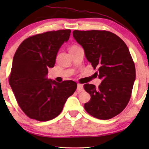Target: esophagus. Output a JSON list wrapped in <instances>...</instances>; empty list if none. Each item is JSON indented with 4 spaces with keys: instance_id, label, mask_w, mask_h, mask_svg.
<instances>
[{
    "instance_id": "obj_1",
    "label": "esophagus",
    "mask_w": 149,
    "mask_h": 149,
    "mask_svg": "<svg viewBox=\"0 0 149 149\" xmlns=\"http://www.w3.org/2000/svg\"><path fill=\"white\" fill-rule=\"evenodd\" d=\"M77 90L78 92L83 91H84V86H83V85H81V84H78V85H77Z\"/></svg>"
}]
</instances>
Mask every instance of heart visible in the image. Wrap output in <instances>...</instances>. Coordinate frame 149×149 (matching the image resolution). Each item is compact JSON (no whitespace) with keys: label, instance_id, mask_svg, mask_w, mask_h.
Segmentation results:
<instances>
[{"label":"heart","instance_id":"1","mask_svg":"<svg viewBox=\"0 0 149 149\" xmlns=\"http://www.w3.org/2000/svg\"><path fill=\"white\" fill-rule=\"evenodd\" d=\"M78 48H79V46H77V45H74V46H72L71 47V49H78Z\"/></svg>","mask_w":149,"mask_h":149}]
</instances>
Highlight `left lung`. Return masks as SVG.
Instances as JSON below:
<instances>
[{
  "label": "left lung",
  "instance_id": "8db88e82",
  "mask_svg": "<svg viewBox=\"0 0 149 149\" xmlns=\"http://www.w3.org/2000/svg\"><path fill=\"white\" fill-rule=\"evenodd\" d=\"M73 37L102 79L98 88L84 85L91 95L89 101L85 103V110L98 119L112 118L124 110L132 95L136 75L130 50L122 39L110 31L75 30Z\"/></svg>",
  "mask_w": 149,
  "mask_h": 149
}]
</instances>
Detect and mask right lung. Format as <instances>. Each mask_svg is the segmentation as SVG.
Wrapping results in <instances>:
<instances>
[{
	"label": "right lung",
	"mask_w": 149,
	"mask_h": 149,
	"mask_svg": "<svg viewBox=\"0 0 149 149\" xmlns=\"http://www.w3.org/2000/svg\"><path fill=\"white\" fill-rule=\"evenodd\" d=\"M70 29L37 34L25 39L12 61L9 84L17 103L29 118L46 122L58 116L77 84L48 79L58 52L70 38Z\"/></svg>",
	"instance_id": "add662e5"
}]
</instances>
